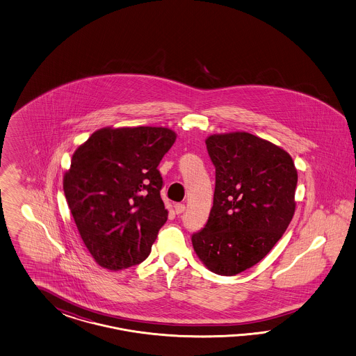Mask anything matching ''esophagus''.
<instances>
[{
	"label": "esophagus",
	"mask_w": 356,
	"mask_h": 356,
	"mask_svg": "<svg viewBox=\"0 0 356 356\" xmlns=\"http://www.w3.org/2000/svg\"><path fill=\"white\" fill-rule=\"evenodd\" d=\"M175 211H176V214H181L185 211V205L184 204H176L175 205Z\"/></svg>",
	"instance_id": "obj_1"
}]
</instances>
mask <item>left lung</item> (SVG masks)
Segmentation results:
<instances>
[{"instance_id":"1","label":"left lung","mask_w":356,"mask_h":356,"mask_svg":"<svg viewBox=\"0 0 356 356\" xmlns=\"http://www.w3.org/2000/svg\"><path fill=\"white\" fill-rule=\"evenodd\" d=\"M206 147L216 167L214 202L194 252L218 275L254 266L295 214L298 171L287 151L247 131L213 134Z\"/></svg>"}]
</instances>
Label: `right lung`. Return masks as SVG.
<instances>
[{"instance_id":"add662e5","label":"right lung","mask_w":356,"mask_h":356,"mask_svg":"<svg viewBox=\"0 0 356 356\" xmlns=\"http://www.w3.org/2000/svg\"><path fill=\"white\" fill-rule=\"evenodd\" d=\"M175 140L168 128H103L74 151L64 175L65 197L102 268L127 269L150 254L168 216L158 165Z\"/></svg>"}]
</instances>
